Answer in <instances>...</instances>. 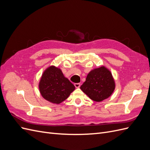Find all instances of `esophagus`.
Here are the masks:
<instances>
[{
    "label": "esophagus",
    "instance_id": "obj_1",
    "mask_svg": "<svg viewBox=\"0 0 150 150\" xmlns=\"http://www.w3.org/2000/svg\"><path fill=\"white\" fill-rule=\"evenodd\" d=\"M74 86L76 88H79L81 86V84L80 83H75L74 84Z\"/></svg>",
    "mask_w": 150,
    "mask_h": 150
}]
</instances>
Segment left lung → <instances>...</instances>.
I'll use <instances>...</instances> for the list:
<instances>
[{
    "label": "left lung",
    "mask_w": 150,
    "mask_h": 150,
    "mask_svg": "<svg viewBox=\"0 0 150 150\" xmlns=\"http://www.w3.org/2000/svg\"><path fill=\"white\" fill-rule=\"evenodd\" d=\"M116 87L111 72L102 66L91 71L80 87L92 100L101 102L111 96Z\"/></svg>",
    "instance_id": "obj_1"
}]
</instances>
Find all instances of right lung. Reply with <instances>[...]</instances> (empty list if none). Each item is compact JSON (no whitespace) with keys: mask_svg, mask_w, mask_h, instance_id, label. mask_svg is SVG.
I'll return each instance as SVG.
<instances>
[{"mask_svg":"<svg viewBox=\"0 0 150 150\" xmlns=\"http://www.w3.org/2000/svg\"><path fill=\"white\" fill-rule=\"evenodd\" d=\"M39 89L44 99L59 104L69 96L74 91L75 86L64 76L60 68L51 66L43 72Z\"/></svg>","mask_w":150,"mask_h":150,"instance_id":"1","label":"right lung"}]
</instances>
